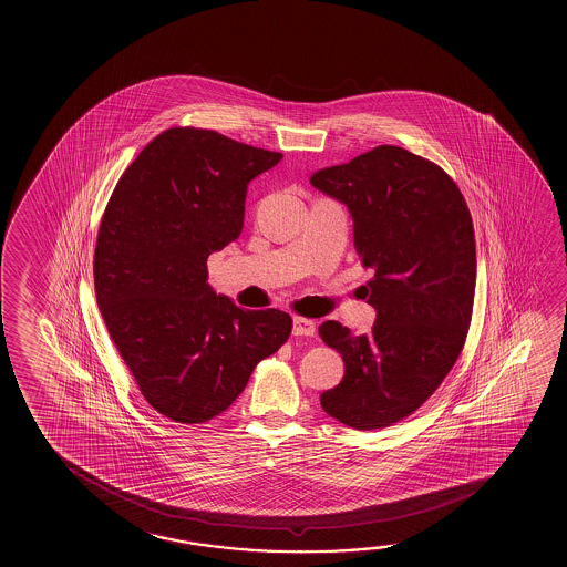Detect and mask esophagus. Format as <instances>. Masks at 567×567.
I'll return each instance as SVG.
<instances>
[{
  "mask_svg": "<svg viewBox=\"0 0 567 567\" xmlns=\"http://www.w3.org/2000/svg\"><path fill=\"white\" fill-rule=\"evenodd\" d=\"M292 334L315 336L316 324L312 322V320H308V318H300V316H297V318L292 320Z\"/></svg>",
  "mask_w": 567,
  "mask_h": 567,
  "instance_id": "1",
  "label": "esophagus"
}]
</instances>
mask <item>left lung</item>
Segmentation results:
<instances>
[{
    "instance_id": "left-lung-1",
    "label": "left lung",
    "mask_w": 567,
    "mask_h": 567,
    "mask_svg": "<svg viewBox=\"0 0 567 567\" xmlns=\"http://www.w3.org/2000/svg\"><path fill=\"white\" fill-rule=\"evenodd\" d=\"M310 184L352 215L378 312L370 334L334 320L318 328L346 368L320 403L348 427H390L435 393L463 350L476 285L471 212L443 167L390 144L318 169Z\"/></svg>"
}]
</instances>
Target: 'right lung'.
<instances>
[{
    "mask_svg": "<svg viewBox=\"0 0 567 567\" xmlns=\"http://www.w3.org/2000/svg\"><path fill=\"white\" fill-rule=\"evenodd\" d=\"M282 154L192 126L167 128L126 167L104 209L94 292L144 400L205 423L277 352L292 318L215 295L207 257L243 229L247 186Z\"/></svg>",
    "mask_w": 567,
    "mask_h": 567,
    "instance_id": "right-lung-1",
    "label": "right lung"
}]
</instances>
